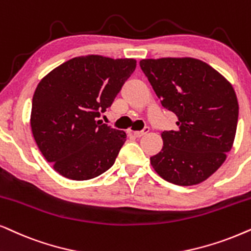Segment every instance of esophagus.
<instances>
[{
	"mask_svg": "<svg viewBox=\"0 0 251 251\" xmlns=\"http://www.w3.org/2000/svg\"><path fill=\"white\" fill-rule=\"evenodd\" d=\"M149 130H150L149 128H145L144 130H142V131H133L132 133H133V136H135L136 138H141L145 135V133L149 132Z\"/></svg>",
	"mask_w": 251,
	"mask_h": 251,
	"instance_id": "34e87169",
	"label": "esophagus"
}]
</instances>
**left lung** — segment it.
<instances>
[{
    "label": "left lung",
    "mask_w": 251,
    "mask_h": 251,
    "mask_svg": "<svg viewBox=\"0 0 251 251\" xmlns=\"http://www.w3.org/2000/svg\"><path fill=\"white\" fill-rule=\"evenodd\" d=\"M141 68L177 130L161 132V151L150 158L159 176L177 185L209 178L227 158L236 133L239 103L232 84L194 57L144 58Z\"/></svg>",
    "instance_id": "left-lung-1"
}]
</instances>
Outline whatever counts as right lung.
Masks as SVG:
<instances>
[{"instance_id":"1","label":"right lung","mask_w":251,"mask_h":251,"mask_svg":"<svg viewBox=\"0 0 251 251\" xmlns=\"http://www.w3.org/2000/svg\"><path fill=\"white\" fill-rule=\"evenodd\" d=\"M135 68L133 58L84 55L64 62L40 80L32 99L31 129L56 173L84 181L114 165L126 133L98 118Z\"/></svg>"}]
</instances>
